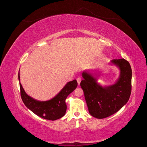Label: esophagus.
I'll list each match as a JSON object with an SVG mask.
<instances>
[{
	"label": "esophagus",
	"mask_w": 147,
	"mask_h": 147,
	"mask_svg": "<svg viewBox=\"0 0 147 147\" xmlns=\"http://www.w3.org/2000/svg\"><path fill=\"white\" fill-rule=\"evenodd\" d=\"M77 81L78 84H80V82H81V81H82V78L80 77H78V78H77Z\"/></svg>",
	"instance_id": "obj_1"
}]
</instances>
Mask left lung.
Instances as JSON below:
<instances>
[{"mask_svg": "<svg viewBox=\"0 0 147 147\" xmlns=\"http://www.w3.org/2000/svg\"><path fill=\"white\" fill-rule=\"evenodd\" d=\"M111 63L118 67L119 77L112 85L102 86L97 78L89 71L82 73L80 86L91 116L105 118L117 112L126 104L131 92L132 70L129 62L124 59H113Z\"/></svg>", "mask_w": 147, "mask_h": 147, "instance_id": "1", "label": "left lung"}]
</instances>
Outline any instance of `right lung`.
Here are the masks:
<instances>
[{
	"instance_id": "obj_1",
	"label": "right lung",
	"mask_w": 147,
	"mask_h": 147,
	"mask_svg": "<svg viewBox=\"0 0 147 147\" xmlns=\"http://www.w3.org/2000/svg\"><path fill=\"white\" fill-rule=\"evenodd\" d=\"M18 79L20 82V72ZM77 82L74 80L67 83L61 91L53 99L47 101L37 100L26 94L20 83L21 97L24 105L37 116L48 120H56L64 116L67 110L65 99L77 87Z\"/></svg>"
}]
</instances>
